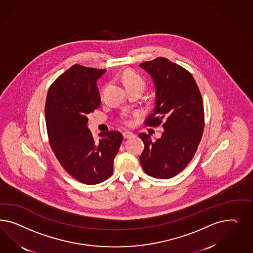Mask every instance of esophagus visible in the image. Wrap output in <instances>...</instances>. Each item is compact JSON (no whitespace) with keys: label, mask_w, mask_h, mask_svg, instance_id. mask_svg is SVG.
Masks as SVG:
<instances>
[{"label":"esophagus","mask_w":253,"mask_h":253,"mask_svg":"<svg viewBox=\"0 0 253 253\" xmlns=\"http://www.w3.org/2000/svg\"><path fill=\"white\" fill-rule=\"evenodd\" d=\"M123 137L125 138V139H128V138L132 137L134 134L132 133V132H130V131H124L123 133Z\"/></svg>","instance_id":"obj_1"}]
</instances>
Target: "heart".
<instances>
[{
    "mask_svg": "<svg viewBox=\"0 0 253 253\" xmlns=\"http://www.w3.org/2000/svg\"><path fill=\"white\" fill-rule=\"evenodd\" d=\"M123 80L124 84L128 89L135 88V87L144 89L146 85L145 79L132 70L125 71L123 74ZM120 121L125 125H130L132 123V116L127 111H123L120 116Z\"/></svg>",
    "mask_w": 253,
    "mask_h": 253,
    "instance_id": "b5f03b06",
    "label": "heart"
}]
</instances>
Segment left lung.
<instances>
[{"mask_svg":"<svg viewBox=\"0 0 253 253\" xmlns=\"http://www.w3.org/2000/svg\"><path fill=\"white\" fill-rule=\"evenodd\" d=\"M140 67L153 78L156 88V106L145 125L163 123L164 129L156 141L145 132L138 134L145 144L140 162L149 176L169 179L180 173L197 152L205 125L202 96L191 73L165 57Z\"/></svg>","mask_w":253,"mask_h":253,"instance_id":"8db88e82","label":"left lung"}]
</instances>
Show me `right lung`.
Returning a JSON list of instances; mask_svg holds the SVG:
<instances>
[{"mask_svg":"<svg viewBox=\"0 0 253 253\" xmlns=\"http://www.w3.org/2000/svg\"><path fill=\"white\" fill-rule=\"evenodd\" d=\"M106 69L73 65L51 84L45 102L50 146L62 167L77 181L96 184L113 173L123 142L118 130L100 132L95 142L87 128V115L100 106L96 80Z\"/></svg>","mask_w":253,"mask_h":253,"instance_id":"1","label":"right lung"}]
</instances>
